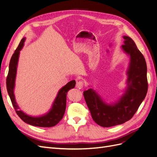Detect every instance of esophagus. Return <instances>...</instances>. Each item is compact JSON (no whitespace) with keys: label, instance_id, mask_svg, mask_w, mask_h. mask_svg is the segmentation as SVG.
Wrapping results in <instances>:
<instances>
[{"label":"esophagus","instance_id":"34e87169","mask_svg":"<svg viewBox=\"0 0 157 157\" xmlns=\"http://www.w3.org/2000/svg\"><path fill=\"white\" fill-rule=\"evenodd\" d=\"M84 86V82L82 81H78L76 84V87L78 89H82Z\"/></svg>","mask_w":157,"mask_h":157}]
</instances>
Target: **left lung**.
<instances>
[{
  "label": "left lung",
  "mask_w": 157,
  "mask_h": 157,
  "mask_svg": "<svg viewBox=\"0 0 157 157\" xmlns=\"http://www.w3.org/2000/svg\"><path fill=\"white\" fill-rule=\"evenodd\" d=\"M122 48L130 56L127 71L128 87L118 102L107 105L92 88L83 92L94 122L103 127L121 124L130 120L145 99L148 89L144 56L130 37L124 36Z\"/></svg>",
  "instance_id": "8db88e82"
}]
</instances>
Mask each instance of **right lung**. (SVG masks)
<instances>
[{
  "instance_id": "obj_1",
  "label": "right lung",
  "mask_w": 157,
  "mask_h": 157,
  "mask_svg": "<svg viewBox=\"0 0 157 157\" xmlns=\"http://www.w3.org/2000/svg\"><path fill=\"white\" fill-rule=\"evenodd\" d=\"M25 40V38H23L21 40L17 48L12 56L10 64H9V71L6 78V88L8 95L10 98L13 107L15 109L17 115L27 124L39 127L54 126L62 119L66 109V98H67V92L70 89L75 88L76 82L74 80H71L59 90L55 99V101L53 103L52 107L50 111L45 115L38 117H31L26 115L25 113L20 110L16 101L13 94V89L14 86H15L17 65L20 51L24 45Z\"/></svg>"
}]
</instances>
